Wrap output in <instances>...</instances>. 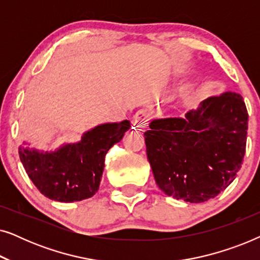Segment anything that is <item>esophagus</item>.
I'll use <instances>...</instances> for the list:
<instances>
[{
  "label": "esophagus",
  "instance_id": "1",
  "mask_svg": "<svg viewBox=\"0 0 260 260\" xmlns=\"http://www.w3.org/2000/svg\"><path fill=\"white\" fill-rule=\"evenodd\" d=\"M133 124L135 127L144 130L148 126V117L145 115L144 111H138L133 117Z\"/></svg>",
  "mask_w": 260,
  "mask_h": 260
}]
</instances>
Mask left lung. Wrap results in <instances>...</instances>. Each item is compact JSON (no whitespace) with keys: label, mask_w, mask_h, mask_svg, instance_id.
Here are the masks:
<instances>
[{"label":"left lung","mask_w":260,"mask_h":260,"mask_svg":"<svg viewBox=\"0 0 260 260\" xmlns=\"http://www.w3.org/2000/svg\"><path fill=\"white\" fill-rule=\"evenodd\" d=\"M247 122L245 102L234 92L205 99L186 118L152 120L144 138L159 189L191 204L226 189L241 168Z\"/></svg>","instance_id":"left-lung-1"}]
</instances>
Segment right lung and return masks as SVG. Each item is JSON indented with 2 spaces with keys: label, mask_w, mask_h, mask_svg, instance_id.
Returning <instances> with one entry per match:
<instances>
[{
  "label": "right lung",
  "mask_w": 260,
  "mask_h": 260,
  "mask_svg": "<svg viewBox=\"0 0 260 260\" xmlns=\"http://www.w3.org/2000/svg\"><path fill=\"white\" fill-rule=\"evenodd\" d=\"M130 129L129 120L106 123L83 135L81 141L51 152L21 147L20 159L27 175L46 198L74 202L97 193L105 155Z\"/></svg>",
  "instance_id": "obj_1"
}]
</instances>
